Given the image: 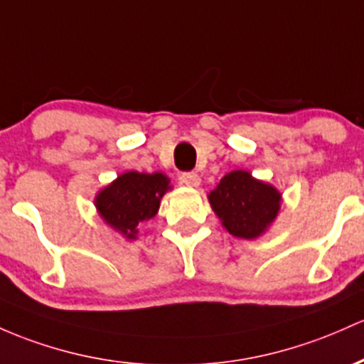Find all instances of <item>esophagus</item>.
Wrapping results in <instances>:
<instances>
[{"label":"esophagus","mask_w":364,"mask_h":364,"mask_svg":"<svg viewBox=\"0 0 364 364\" xmlns=\"http://www.w3.org/2000/svg\"><path fill=\"white\" fill-rule=\"evenodd\" d=\"M181 183L183 185H186V186H190V188H197L198 185H200V174H197V173H183L181 174Z\"/></svg>","instance_id":"obj_1"}]
</instances>
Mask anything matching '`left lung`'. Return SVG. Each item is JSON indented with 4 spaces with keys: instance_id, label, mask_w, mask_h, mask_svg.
Returning <instances> with one entry per match:
<instances>
[{
    "instance_id": "left-lung-1",
    "label": "left lung",
    "mask_w": 364,
    "mask_h": 364,
    "mask_svg": "<svg viewBox=\"0 0 364 364\" xmlns=\"http://www.w3.org/2000/svg\"><path fill=\"white\" fill-rule=\"evenodd\" d=\"M207 198L228 233L245 240L262 237L282 209V193L277 186L243 169L221 178Z\"/></svg>"
}]
</instances>
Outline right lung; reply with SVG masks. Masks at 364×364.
Wrapping results in <instances>:
<instances>
[{
    "label": "right lung",
    "mask_w": 364,
    "mask_h": 364,
    "mask_svg": "<svg viewBox=\"0 0 364 364\" xmlns=\"http://www.w3.org/2000/svg\"><path fill=\"white\" fill-rule=\"evenodd\" d=\"M171 179L164 173L127 171L103 186L95 197L100 218L126 240H138V226L155 218Z\"/></svg>",
    "instance_id": "1"
}]
</instances>
